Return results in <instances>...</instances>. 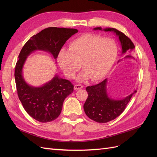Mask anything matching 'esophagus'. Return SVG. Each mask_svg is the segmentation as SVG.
Masks as SVG:
<instances>
[{"label": "esophagus", "instance_id": "1", "mask_svg": "<svg viewBox=\"0 0 157 157\" xmlns=\"http://www.w3.org/2000/svg\"><path fill=\"white\" fill-rule=\"evenodd\" d=\"M83 88V86L81 84H75L74 85V89L75 90H79Z\"/></svg>", "mask_w": 157, "mask_h": 157}]
</instances>
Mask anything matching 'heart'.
Here are the masks:
<instances>
[{
  "instance_id": "1",
  "label": "heart",
  "mask_w": 157,
  "mask_h": 157,
  "mask_svg": "<svg viewBox=\"0 0 157 157\" xmlns=\"http://www.w3.org/2000/svg\"><path fill=\"white\" fill-rule=\"evenodd\" d=\"M118 55V46L111 38L85 34L69 43V50L61 48L57 55V63L65 75L75 78L81 67L84 70L78 80L91 78L98 81L105 78L114 65Z\"/></svg>"
}]
</instances>
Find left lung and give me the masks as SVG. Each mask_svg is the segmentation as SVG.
<instances>
[{"mask_svg": "<svg viewBox=\"0 0 157 157\" xmlns=\"http://www.w3.org/2000/svg\"><path fill=\"white\" fill-rule=\"evenodd\" d=\"M94 30H102L101 28H94ZM105 32H113L118 36L121 42L122 54L128 51H132L135 48L134 43L123 32L115 28L104 29ZM128 55L125 58H132ZM118 61V62H119ZM107 79L94 86H88L86 88L88 96L84 105L85 113L90 119L98 123H106L117 117L124 111L135 90L131 94L121 100H115L109 97L106 92Z\"/></svg>", "mask_w": 157, "mask_h": 157, "instance_id": "obj_1", "label": "left lung"}]
</instances>
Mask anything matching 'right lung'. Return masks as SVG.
Wrapping results in <instances>:
<instances>
[{"label":"right lung","mask_w":157,"mask_h":157,"mask_svg":"<svg viewBox=\"0 0 157 157\" xmlns=\"http://www.w3.org/2000/svg\"><path fill=\"white\" fill-rule=\"evenodd\" d=\"M78 32V29L71 28H46L32 36L19 53L15 70L18 97L25 111L40 122H50L58 117L64 100L73 92V85L67 79L55 75L40 87L29 86L23 78V65L28 56L36 50L49 52L56 59L65 42Z\"/></svg>","instance_id":"obj_1"}]
</instances>
